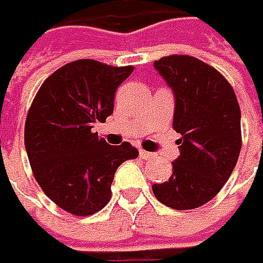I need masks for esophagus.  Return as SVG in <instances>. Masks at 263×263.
I'll return each mask as SVG.
<instances>
[{"mask_svg": "<svg viewBox=\"0 0 263 263\" xmlns=\"http://www.w3.org/2000/svg\"><path fill=\"white\" fill-rule=\"evenodd\" d=\"M155 155L153 153H150V152H146V150H140V158L141 159H152Z\"/></svg>", "mask_w": 263, "mask_h": 263, "instance_id": "obj_1", "label": "esophagus"}]
</instances>
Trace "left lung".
I'll return each mask as SVG.
<instances>
[{"instance_id":"1","label":"left lung","mask_w":263,"mask_h":263,"mask_svg":"<svg viewBox=\"0 0 263 263\" xmlns=\"http://www.w3.org/2000/svg\"><path fill=\"white\" fill-rule=\"evenodd\" d=\"M176 100L180 155L168 181L153 184L158 201L192 210L211 201L231 177L241 150V111L232 86L209 64L184 54L153 64Z\"/></svg>"}]
</instances>
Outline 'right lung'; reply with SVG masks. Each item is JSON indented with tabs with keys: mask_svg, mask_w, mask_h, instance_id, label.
<instances>
[{
	"mask_svg": "<svg viewBox=\"0 0 263 263\" xmlns=\"http://www.w3.org/2000/svg\"><path fill=\"white\" fill-rule=\"evenodd\" d=\"M132 71L92 59L70 62L46 79L28 111L25 147L34 177L74 216L104 209L116 170L138 156L129 143L110 146L92 132L113 113L117 87Z\"/></svg>",
	"mask_w": 263,
	"mask_h": 263,
	"instance_id": "add662e5",
	"label": "right lung"
}]
</instances>
